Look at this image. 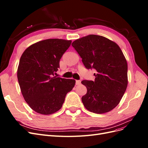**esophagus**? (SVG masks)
Masks as SVG:
<instances>
[{
	"instance_id": "34e87169",
	"label": "esophagus",
	"mask_w": 148,
	"mask_h": 148,
	"mask_svg": "<svg viewBox=\"0 0 148 148\" xmlns=\"http://www.w3.org/2000/svg\"><path fill=\"white\" fill-rule=\"evenodd\" d=\"M81 84V81L80 80H76V85H79Z\"/></svg>"
}]
</instances>
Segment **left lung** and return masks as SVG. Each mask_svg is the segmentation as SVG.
<instances>
[{
  "instance_id": "left-lung-1",
  "label": "left lung",
  "mask_w": 148,
  "mask_h": 148,
  "mask_svg": "<svg viewBox=\"0 0 148 148\" xmlns=\"http://www.w3.org/2000/svg\"><path fill=\"white\" fill-rule=\"evenodd\" d=\"M71 45L87 69H95V81L83 80L87 92L82 97L87 110L96 114L110 112L121 101L128 85L127 60L117 44L104 36L89 34Z\"/></svg>"
}]
</instances>
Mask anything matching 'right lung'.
I'll list each match as a JSON object with an SVG mask.
<instances>
[{
    "instance_id": "obj_1",
    "label": "right lung",
    "mask_w": 148,
    "mask_h": 148,
    "mask_svg": "<svg viewBox=\"0 0 148 148\" xmlns=\"http://www.w3.org/2000/svg\"><path fill=\"white\" fill-rule=\"evenodd\" d=\"M71 40L48 39L25 49L20 57L17 78L25 101L36 112L50 115L59 110L75 80L54 76Z\"/></svg>"
}]
</instances>
